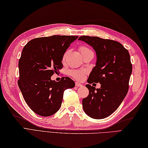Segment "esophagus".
Returning a JSON list of instances; mask_svg holds the SVG:
<instances>
[{
  "mask_svg": "<svg viewBox=\"0 0 148 148\" xmlns=\"http://www.w3.org/2000/svg\"><path fill=\"white\" fill-rule=\"evenodd\" d=\"M83 85H82L81 83H78V82H76L75 83V86H77V87H79V86H82Z\"/></svg>",
  "mask_w": 148,
  "mask_h": 148,
  "instance_id": "obj_1",
  "label": "esophagus"
}]
</instances>
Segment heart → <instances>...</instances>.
<instances>
[{
	"label": "heart",
	"instance_id": "heart-1",
	"mask_svg": "<svg viewBox=\"0 0 148 148\" xmlns=\"http://www.w3.org/2000/svg\"><path fill=\"white\" fill-rule=\"evenodd\" d=\"M79 51H80V53L82 55L86 53H90V52L93 53V51L91 50L88 49L87 47H83V46L79 48ZM66 56V53L64 55V56H63V60L65 59ZM70 75L72 76L74 78H75L76 79H78V80H82V79H83L84 77H85V71H79V70L71 71H70Z\"/></svg>",
	"mask_w": 148,
	"mask_h": 148
}]
</instances>
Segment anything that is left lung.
Masks as SVG:
<instances>
[{
    "label": "left lung",
    "instance_id": "8db88e82",
    "mask_svg": "<svg viewBox=\"0 0 148 148\" xmlns=\"http://www.w3.org/2000/svg\"><path fill=\"white\" fill-rule=\"evenodd\" d=\"M78 40L93 48L97 55L95 66L91 70L86 85L89 95L82 100L83 108L88 116L103 119L117 110L129 88L132 73L130 53L122 44L112 40L98 37L82 36ZM99 82L96 89L89 84Z\"/></svg>",
    "mask_w": 148,
    "mask_h": 148
}]
</instances>
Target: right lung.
Wrapping results in <instances>:
<instances>
[{"label":"right lung","instance_id":"right-lung-1","mask_svg":"<svg viewBox=\"0 0 148 148\" xmlns=\"http://www.w3.org/2000/svg\"><path fill=\"white\" fill-rule=\"evenodd\" d=\"M78 36L52 35L34 38L23 49L18 62V85L25 102L34 112L49 116L60 108L63 92L75 83L69 77L60 82L51 77L62 69L63 55Z\"/></svg>","mask_w":148,"mask_h":148}]
</instances>
